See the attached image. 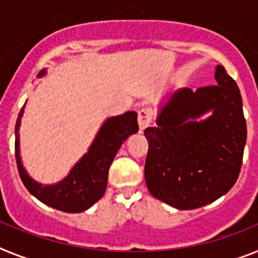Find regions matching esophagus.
<instances>
[{
    "mask_svg": "<svg viewBox=\"0 0 258 258\" xmlns=\"http://www.w3.org/2000/svg\"><path fill=\"white\" fill-rule=\"evenodd\" d=\"M152 122V110L149 107H142L139 110V127L140 130L147 128Z\"/></svg>",
    "mask_w": 258,
    "mask_h": 258,
    "instance_id": "1",
    "label": "esophagus"
}]
</instances>
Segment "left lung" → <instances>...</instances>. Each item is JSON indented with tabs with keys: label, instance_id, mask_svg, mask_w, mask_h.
Returning <instances> with one entry per match:
<instances>
[{
	"label": "left lung",
	"instance_id": "obj_1",
	"mask_svg": "<svg viewBox=\"0 0 258 258\" xmlns=\"http://www.w3.org/2000/svg\"><path fill=\"white\" fill-rule=\"evenodd\" d=\"M216 84L196 92L183 88L162 107L156 127H148L144 176L156 199L180 210L197 209L227 194L236 182L247 142L240 91L225 67ZM209 110L204 122L198 117Z\"/></svg>",
	"mask_w": 258,
	"mask_h": 258
}]
</instances>
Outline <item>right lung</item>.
<instances>
[{"instance_id":"add662e5","label":"right lung","mask_w":258,"mask_h":258,"mask_svg":"<svg viewBox=\"0 0 258 258\" xmlns=\"http://www.w3.org/2000/svg\"><path fill=\"white\" fill-rule=\"evenodd\" d=\"M45 71H41L42 76ZM24 106L15 124V160L19 175L26 188L41 203L66 213H80L97 203L106 191L107 174L116 152L122 143L139 131L138 114L127 111L122 115L109 118L101 127L88 153L76 163L62 182L41 185L28 176L19 157V126Z\"/></svg>"}]
</instances>
